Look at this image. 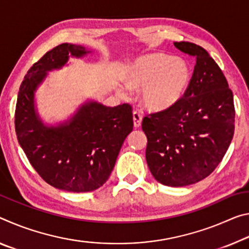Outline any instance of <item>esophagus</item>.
Listing matches in <instances>:
<instances>
[{"mask_svg": "<svg viewBox=\"0 0 249 249\" xmlns=\"http://www.w3.org/2000/svg\"><path fill=\"white\" fill-rule=\"evenodd\" d=\"M142 118H143L142 114L140 112H137V110H134V112H133V120H134V126H135L136 128L140 127V126H141Z\"/></svg>", "mask_w": 249, "mask_h": 249, "instance_id": "1", "label": "esophagus"}]
</instances>
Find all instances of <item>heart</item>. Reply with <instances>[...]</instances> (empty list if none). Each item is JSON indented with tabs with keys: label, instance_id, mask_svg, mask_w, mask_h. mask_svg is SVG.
<instances>
[{
	"label": "heart",
	"instance_id": "1",
	"mask_svg": "<svg viewBox=\"0 0 249 249\" xmlns=\"http://www.w3.org/2000/svg\"><path fill=\"white\" fill-rule=\"evenodd\" d=\"M131 89H142V103L152 110L172 107L184 95L189 82L186 63L166 54H152L137 60L126 77Z\"/></svg>",
	"mask_w": 249,
	"mask_h": 249
}]
</instances>
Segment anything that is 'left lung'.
Segmentation results:
<instances>
[{"mask_svg": "<svg viewBox=\"0 0 249 249\" xmlns=\"http://www.w3.org/2000/svg\"><path fill=\"white\" fill-rule=\"evenodd\" d=\"M196 60L191 81L175 105L146 114V161L160 184L187 186L211 175L226 154L235 131L231 89L222 70L202 46L175 42Z\"/></svg>", "mask_w": 249, "mask_h": 249, "instance_id": "left-lung-1", "label": "left lung"}]
</instances>
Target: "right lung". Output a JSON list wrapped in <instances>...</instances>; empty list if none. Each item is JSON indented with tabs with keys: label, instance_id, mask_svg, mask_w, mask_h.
Here are the masks:
<instances>
[{
	"label": "right lung",
	"instance_id": "right-lung-1",
	"mask_svg": "<svg viewBox=\"0 0 249 249\" xmlns=\"http://www.w3.org/2000/svg\"><path fill=\"white\" fill-rule=\"evenodd\" d=\"M86 53L85 47L63 43L34 63L19 86L14 117L18 143L37 174L51 186L73 193L94 191L108 179L134 126L129 104L106 107L94 102L58 127H46L38 120L34 92L47 71L64 65L69 54Z\"/></svg>",
	"mask_w": 249,
	"mask_h": 249
}]
</instances>
